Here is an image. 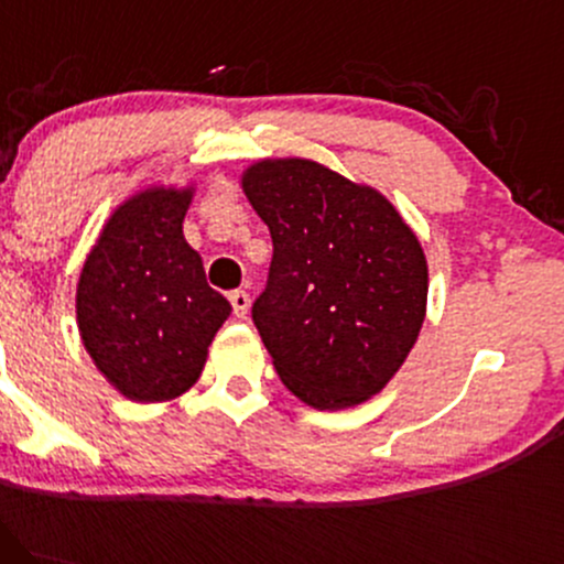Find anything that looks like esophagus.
Masks as SVG:
<instances>
[{"mask_svg": "<svg viewBox=\"0 0 564 564\" xmlns=\"http://www.w3.org/2000/svg\"><path fill=\"white\" fill-rule=\"evenodd\" d=\"M229 301H231L234 314H237V316H245V314H248V308H250V295L245 293V290H231V293H229Z\"/></svg>", "mask_w": 564, "mask_h": 564, "instance_id": "obj_1", "label": "esophagus"}]
</instances>
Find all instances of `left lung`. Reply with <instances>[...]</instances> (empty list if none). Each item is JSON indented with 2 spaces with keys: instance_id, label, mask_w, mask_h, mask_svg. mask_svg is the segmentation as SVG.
I'll use <instances>...</instances> for the list:
<instances>
[{
  "instance_id": "obj_1",
  "label": "left lung",
  "mask_w": 564,
  "mask_h": 564,
  "mask_svg": "<svg viewBox=\"0 0 564 564\" xmlns=\"http://www.w3.org/2000/svg\"><path fill=\"white\" fill-rule=\"evenodd\" d=\"M274 256L252 322L282 383L316 410L370 400L426 314V258L389 199L308 160L242 175Z\"/></svg>"
}]
</instances>
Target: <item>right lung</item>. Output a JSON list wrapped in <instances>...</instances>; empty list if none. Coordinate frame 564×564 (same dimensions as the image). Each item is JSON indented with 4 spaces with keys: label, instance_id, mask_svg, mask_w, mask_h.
<instances>
[{
    "label": "right lung",
    "instance_id": "1",
    "mask_svg": "<svg viewBox=\"0 0 564 564\" xmlns=\"http://www.w3.org/2000/svg\"><path fill=\"white\" fill-rule=\"evenodd\" d=\"M192 188H149L100 234L77 288L85 349L135 402H164L197 383L213 335L231 314L183 239Z\"/></svg>",
    "mask_w": 564,
    "mask_h": 564
}]
</instances>
